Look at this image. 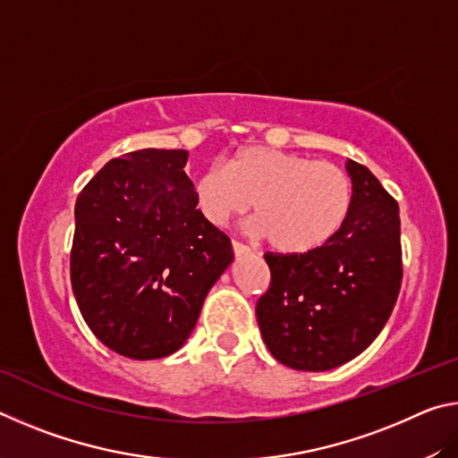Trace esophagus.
I'll return each mask as SVG.
<instances>
[{"instance_id":"34e87169","label":"esophagus","mask_w":458,"mask_h":458,"mask_svg":"<svg viewBox=\"0 0 458 458\" xmlns=\"http://www.w3.org/2000/svg\"><path fill=\"white\" fill-rule=\"evenodd\" d=\"M232 248H234L236 257H246V254H252V248L242 244V242H238V240H232Z\"/></svg>"}]
</instances>
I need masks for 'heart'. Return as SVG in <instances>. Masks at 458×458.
Returning <instances> with one entry per match:
<instances>
[{
    "instance_id": "b5f03b06",
    "label": "heart",
    "mask_w": 458,
    "mask_h": 458,
    "mask_svg": "<svg viewBox=\"0 0 458 458\" xmlns=\"http://www.w3.org/2000/svg\"><path fill=\"white\" fill-rule=\"evenodd\" d=\"M204 218L226 226L254 201V232L284 254H307L331 242L350 216L353 182L345 169L307 155L244 147L226 165H210L193 182Z\"/></svg>"
}]
</instances>
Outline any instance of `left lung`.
Masks as SVG:
<instances>
[{"label": "left lung", "instance_id": "left-lung-1", "mask_svg": "<svg viewBox=\"0 0 458 458\" xmlns=\"http://www.w3.org/2000/svg\"><path fill=\"white\" fill-rule=\"evenodd\" d=\"M352 210L335 238L307 254L267 252L270 286L257 303L268 352L284 366L325 371L360 355L384 329L402 284L398 201L347 159Z\"/></svg>", "mask_w": 458, "mask_h": 458}]
</instances>
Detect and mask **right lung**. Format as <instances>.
I'll list each match as a JSON object with an SVG mask.
<instances>
[{"label":"right lung","mask_w":458,"mask_h":458,"mask_svg":"<svg viewBox=\"0 0 458 458\" xmlns=\"http://www.w3.org/2000/svg\"><path fill=\"white\" fill-rule=\"evenodd\" d=\"M185 164L183 149L131 151L76 198V303L108 350L131 360L180 350L208 291L234 260L230 238L196 208Z\"/></svg>","instance_id":"1"}]
</instances>
